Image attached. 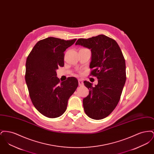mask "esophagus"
I'll return each instance as SVG.
<instances>
[{
	"label": "esophagus",
	"mask_w": 154,
	"mask_h": 154,
	"mask_svg": "<svg viewBox=\"0 0 154 154\" xmlns=\"http://www.w3.org/2000/svg\"><path fill=\"white\" fill-rule=\"evenodd\" d=\"M79 86H82L84 85V83H83V81L81 80H79Z\"/></svg>",
	"instance_id": "34e87169"
}]
</instances>
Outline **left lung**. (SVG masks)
<instances>
[{"mask_svg": "<svg viewBox=\"0 0 154 154\" xmlns=\"http://www.w3.org/2000/svg\"><path fill=\"white\" fill-rule=\"evenodd\" d=\"M75 45L91 50L90 75L96 77L98 84L92 86L84 81L89 89L83 99L85 114L94 119L109 116L119 102L126 79L125 60L117 43L103 35L88 38H79Z\"/></svg>", "mask_w": 154, "mask_h": 154, "instance_id": "1", "label": "left lung"}]
</instances>
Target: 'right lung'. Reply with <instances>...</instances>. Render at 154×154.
Segmentation results:
<instances>
[{
    "label": "right lung",
    "mask_w": 154,
    "mask_h": 154,
    "mask_svg": "<svg viewBox=\"0 0 154 154\" xmlns=\"http://www.w3.org/2000/svg\"><path fill=\"white\" fill-rule=\"evenodd\" d=\"M76 40H65L53 37L41 40L26 59L25 77L30 98L37 110L47 117L62 116L69 97L79 85L73 77L60 82L56 72L58 67L64 66V52Z\"/></svg>",
    "instance_id": "1"
}]
</instances>
